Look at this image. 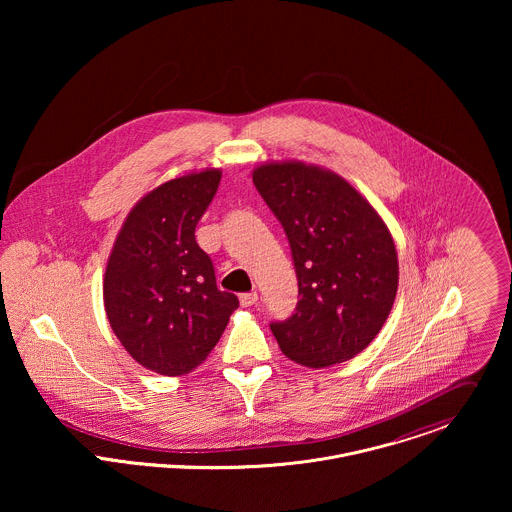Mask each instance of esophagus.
I'll list each match as a JSON object with an SVG mask.
<instances>
[{
	"instance_id": "esophagus-1",
	"label": "esophagus",
	"mask_w": 512,
	"mask_h": 512,
	"mask_svg": "<svg viewBox=\"0 0 512 512\" xmlns=\"http://www.w3.org/2000/svg\"><path fill=\"white\" fill-rule=\"evenodd\" d=\"M256 301H258V293L256 292L242 293L240 295V305L242 307H252Z\"/></svg>"
}]
</instances>
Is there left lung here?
Instances as JSON below:
<instances>
[{
    "label": "left lung",
    "instance_id": "8db88e82",
    "mask_svg": "<svg viewBox=\"0 0 512 512\" xmlns=\"http://www.w3.org/2000/svg\"><path fill=\"white\" fill-rule=\"evenodd\" d=\"M252 181L292 246L299 301L270 329L297 365H339L372 343L394 305L398 254L384 220L341 175L270 161Z\"/></svg>",
    "mask_w": 512,
    "mask_h": 512
}]
</instances>
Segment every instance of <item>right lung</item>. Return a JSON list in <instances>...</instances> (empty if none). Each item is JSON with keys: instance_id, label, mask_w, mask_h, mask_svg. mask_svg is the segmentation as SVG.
Wrapping results in <instances>:
<instances>
[{"instance_id": "obj_1", "label": "right lung", "mask_w": 512, "mask_h": 512, "mask_svg": "<svg viewBox=\"0 0 512 512\" xmlns=\"http://www.w3.org/2000/svg\"><path fill=\"white\" fill-rule=\"evenodd\" d=\"M220 169L193 171L144 195L124 220L104 274L110 327L130 357L165 376L201 365L238 307L220 292L215 268L195 240Z\"/></svg>"}]
</instances>
